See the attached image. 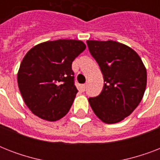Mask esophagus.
<instances>
[{"label":"esophagus","mask_w":160,"mask_h":160,"mask_svg":"<svg viewBox=\"0 0 160 160\" xmlns=\"http://www.w3.org/2000/svg\"><path fill=\"white\" fill-rule=\"evenodd\" d=\"M85 88H86V84H84V85H81V90H82L83 91H85Z\"/></svg>","instance_id":"34e87169"}]
</instances>
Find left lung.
Segmentation results:
<instances>
[{"label":"left lung","instance_id":"8db88e82","mask_svg":"<svg viewBox=\"0 0 160 160\" xmlns=\"http://www.w3.org/2000/svg\"><path fill=\"white\" fill-rule=\"evenodd\" d=\"M100 66L105 85L100 95L89 98L95 115L106 124L129 116L141 101L147 84L146 68L135 51L114 41H87Z\"/></svg>","mask_w":160,"mask_h":160}]
</instances>
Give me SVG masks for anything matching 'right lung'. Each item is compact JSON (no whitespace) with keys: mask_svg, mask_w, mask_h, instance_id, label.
Here are the masks:
<instances>
[{"mask_svg":"<svg viewBox=\"0 0 160 160\" xmlns=\"http://www.w3.org/2000/svg\"><path fill=\"white\" fill-rule=\"evenodd\" d=\"M85 48L81 41L57 40L38 44L26 53L17 82L24 102L36 116L56 121L69 112L78 92L71 65Z\"/></svg>","mask_w":160,"mask_h":160,"instance_id":"add662e5","label":"right lung"}]
</instances>
